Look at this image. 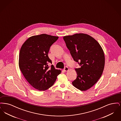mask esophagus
<instances>
[{
	"label": "esophagus",
	"mask_w": 121,
	"mask_h": 121,
	"mask_svg": "<svg viewBox=\"0 0 121 121\" xmlns=\"http://www.w3.org/2000/svg\"><path fill=\"white\" fill-rule=\"evenodd\" d=\"M64 70L65 72H67V71H68L69 70V68H68V67L66 66V67H65V68H64Z\"/></svg>",
	"instance_id": "esophagus-1"
}]
</instances>
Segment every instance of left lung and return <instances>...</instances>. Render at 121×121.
<instances>
[{
    "label": "left lung",
    "mask_w": 121,
    "mask_h": 121,
    "mask_svg": "<svg viewBox=\"0 0 121 121\" xmlns=\"http://www.w3.org/2000/svg\"><path fill=\"white\" fill-rule=\"evenodd\" d=\"M66 46L79 67L73 85L81 91L93 86L101 77L105 65L104 51L97 41L89 35L76 34L63 37Z\"/></svg>",
    "instance_id": "8db88e82"
}]
</instances>
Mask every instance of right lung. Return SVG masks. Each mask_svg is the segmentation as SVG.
<instances>
[{
    "instance_id": "obj_1",
    "label": "right lung",
    "mask_w": 121,
    "mask_h": 121,
    "mask_svg": "<svg viewBox=\"0 0 121 121\" xmlns=\"http://www.w3.org/2000/svg\"><path fill=\"white\" fill-rule=\"evenodd\" d=\"M58 37L46 34L32 36L23 43L19 55V67L24 78L35 89L45 91L54 83L60 70L56 69L48 56L50 47Z\"/></svg>"
}]
</instances>
